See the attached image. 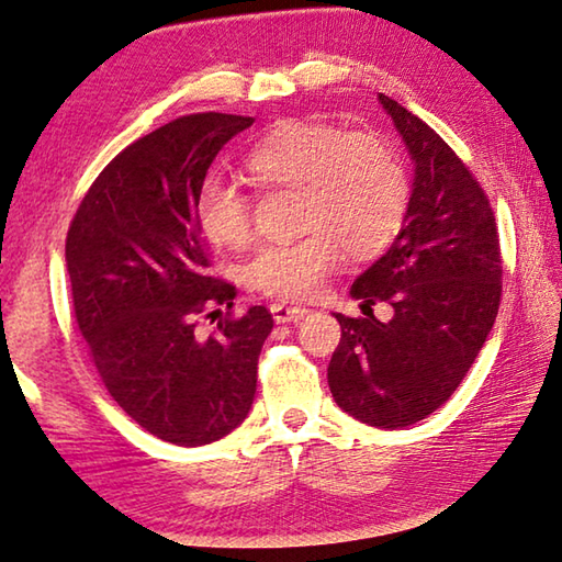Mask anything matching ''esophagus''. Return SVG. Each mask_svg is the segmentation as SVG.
Segmentation results:
<instances>
[{
    "instance_id": "obj_1",
    "label": "esophagus",
    "mask_w": 562,
    "mask_h": 562,
    "mask_svg": "<svg viewBox=\"0 0 562 562\" xmlns=\"http://www.w3.org/2000/svg\"><path fill=\"white\" fill-rule=\"evenodd\" d=\"M271 314L276 324H291V322H301L308 314V308L304 306H289V304H271Z\"/></svg>"
}]
</instances>
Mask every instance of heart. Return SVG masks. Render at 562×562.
<instances>
[{"mask_svg": "<svg viewBox=\"0 0 562 562\" xmlns=\"http://www.w3.org/2000/svg\"><path fill=\"white\" fill-rule=\"evenodd\" d=\"M246 172L261 188H299V228L289 244L261 246L240 266L251 291L286 301L316 293L344 251L371 258L402 228L409 183L396 153L369 133L316 120H286L248 150ZM198 233L215 248H240L254 231L251 201L209 178L193 203Z\"/></svg>", "mask_w": 562, "mask_h": 562, "instance_id": "1", "label": "heart"}]
</instances>
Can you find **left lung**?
Returning <instances> with one entry per match:
<instances>
[{
    "mask_svg": "<svg viewBox=\"0 0 562 562\" xmlns=\"http://www.w3.org/2000/svg\"><path fill=\"white\" fill-rule=\"evenodd\" d=\"M414 162L402 228L353 281L367 316L334 314L341 341L329 364L339 407L379 429L429 417L450 400L495 324L503 258L490 201L454 150L427 123L379 92ZM376 300L390 323L370 314Z\"/></svg>",
    "mask_w": 562,
    "mask_h": 562,
    "instance_id": "left-lung-1",
    "label": "left lung"
}]
</instances>
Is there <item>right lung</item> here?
<instances>
[{"label":"right lung","instance_id":"right-lung-1","mask_svg":"<svg viewBox=\"0 0 562 562\" xmlns=\"http://www.w3.org/2000/svg\"><path fill=\"white\" fill-rule=\"evenodd\" d=\"M254 117L198 112L115 155L82 198L65 261L77 326L108 392L145 431L178 447L226 437L248 417L271 311L231 316L236 286L209 273L193 218L215 155ZM220 319L209 337L196 316Z\"/></svg>","mask_w":562,"mask_h":562}]
</instances>
